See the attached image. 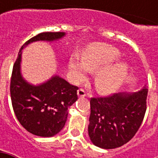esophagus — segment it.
<instances>
[{
  "label": "esophagus",
  "instance_id": "1",
  "mask_svg": "<svg viewBox=\"0 0 158 158\" xmlns=\"http://www.w3.org/2000/svg\"><path fill=\"white\" fill-rule=\"evenodd\" d=\"M77 95L80 98H84L86 96V92H85V90L83 89H80L77 90Z\"/></svg>",
  "mask_w": 158,
  "mask_h": 158
}]
</instances>
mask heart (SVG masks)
Listing matches in <instances>:
<instances>
[{
    "instance_id": "b5f03b06",
    "label": "heart",
    "mask_w": 158,
    "mask_h": 158,
    "mask_svg": "<svg viewBox=\"0 0 158 158\" xmlns=\"http://www.w3.org/2000/svg\"><path fill=\"white\" fill-rule=\"evenodd\" d=\"M120 52L106 45H91L83 52L82 59L73 55L69 59V69L74 82H82L86 72L94 73V85L98 93L110 95L117 91L127 78L129 65L118 61Z\"/></svg>"
}]
</instances>
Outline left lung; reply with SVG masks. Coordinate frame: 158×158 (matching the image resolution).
<instances>
[{"mask_svg":"<svg viewBox=\"0 0 158 158\" xmlns=\"http://www.w3.org/2000/svg\"><path fill=\"white\" fill-rule=\"evenodd\" d=\"M148 89L128 93H115L90 99L88 132L95 146L118 148L128 143L141 127L145 112Z\"/></svg>","mask_w":158,"mask_h":158,"instance_id":"left-lung-1","label":"left lung"}]
</instances>
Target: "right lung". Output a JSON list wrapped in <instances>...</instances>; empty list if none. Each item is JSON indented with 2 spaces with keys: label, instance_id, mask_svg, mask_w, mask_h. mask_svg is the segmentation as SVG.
I'll list each match as a JSON object with an SVG mask.
<instances>
[{
  "label": "right lung",
  "instance_id": "add662e5",
  "mask_svg": "<svg viewBox=\"0 0 158 158\" xmlns=\"http://www.w3.org/2000/svg\"><path fill=\"white\" fill-rule=\"evenodd\" d=\"M65 32H43L23 44L15 60L10 82L13 110L20 124L31 134L41 137L57 135L66 124L68 108L77 100L78 87L57 75L34 85L22 76V51L37 41L52 42L62 39Z\"/></svg>",
  "mask_w": 158,
  "mask_h": 158
}]
</instances>
